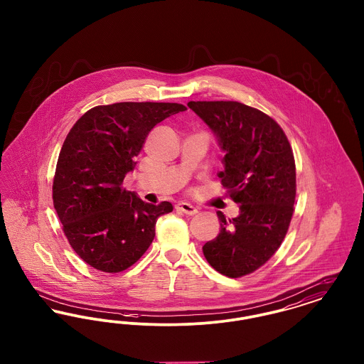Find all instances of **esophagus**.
Masks as SVG:
<instances>
[{"instance_id": "esophagus-1", "label": "esophagus", "mask_w": 364, "mask_h": 364, "mask_svg": "<svg viewBox=\"0 0 364 364\" xmlns=\"http://www.w3.org/2000/svg\"><path fill=\"white\" fill-rule=\"evenodd\" d=\"M176 210H177L178 213H183V214H187V215H195V214L198 213V208L191 206L188 203H184V202L177 203V205H176Z\"/></svg>"}]
</instances>
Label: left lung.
<instances>
[{
	"label": "left lung",
	"mask_w": 364,
	"mask_h": 364,
	"mask_svg": "<svg viewBox=\"0 0 364 364\" xmlns=\"http://www.w3.org/2000/svg\"><path fill=\"white\" fill-rule=\"evenodd\" d=\"M191 109L214 131L226 154L220 172L240 214L221 223L203 245L211 267L226 277L254 273L270 259L289 229L296 198L294 151L282 128L266 113L236 101H191Z\"/></svg>",
	"instance_id": "left-lung-1"
}]
</instances>
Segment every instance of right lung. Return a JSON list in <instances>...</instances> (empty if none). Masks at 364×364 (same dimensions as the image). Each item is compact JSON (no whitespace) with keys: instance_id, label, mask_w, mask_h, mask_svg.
I'll use <instances>...</instances> for the list:
<instances>
[{"instance_id":"right-lung-1","label":"right lung","mask_w":364,"mask_h":364,"mask_svg":"<svg viewBox=\"0 0 364 364\" xmlns=\"http://www.w3.org/2000/svg\"><path fill=\"white\" fill-rule=\"evenodd\" d=\"M184 110L171 102L100 105L70 128L53 178V205L70 247L91 267H131L154 240L158 217L173 210L169 202H143L122 181L149 132Z\"/></svg>"}]
</instances>
